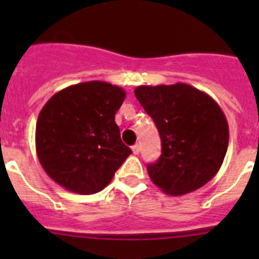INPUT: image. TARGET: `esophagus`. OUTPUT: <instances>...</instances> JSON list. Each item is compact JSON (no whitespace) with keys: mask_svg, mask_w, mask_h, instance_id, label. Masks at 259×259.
<instances>
[{"mask_svg":"<svg viewBox=\"0 0 259 259\" xmlns=\"http://www.w3.org/2000/svg\"><path fill=\"white\" fill-rule=\"evenodd\" d=\"M132 152H134L135 155L139 154V153H140V145H139V144H136V145L132 146Z\"/></svg>","mask_w":259,"mask_h":259,"instance_id":"obj_1","label":"esophagus"}]
</instances>
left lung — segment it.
I'll use <instances>...</instances> for the list:
<instances>
[{"mask_svg": "<svg viewBox=\"0 0 259 259\" xmlns=\"http://www.w3.org/2000/svg\"><path fill=\"white\" fill-rule=\"evenodd\" d=\"M135 96L161 136V157L148 164L152 182L170 196L191 193L210 182L230 140L227 119L215 100L184 83L140 85Z\"/></svg>", "mask_w": 259, "mask_h": 259, "instance_id": "left-lung-1", "label": "left lung"}]
</instances>
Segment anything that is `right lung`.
<instances>
[{
	"instance_id": "1",
	"label": "right lung",
	"mask_w": 259,
	"mask_h": 259,
	"mask_svg": "<svg viewBox=\"0 0 259 259\" xmlns=\"http://www.w3.org/2000/svg\"><path fill=\"white\" fill-rule=\"evenodd\" d=\"M124 98V89L98 80L49 98L36 123V153L49 178L77 194L97 193L113 180L132 153L115 123Z\"/></svg>"
}]
</instances>
